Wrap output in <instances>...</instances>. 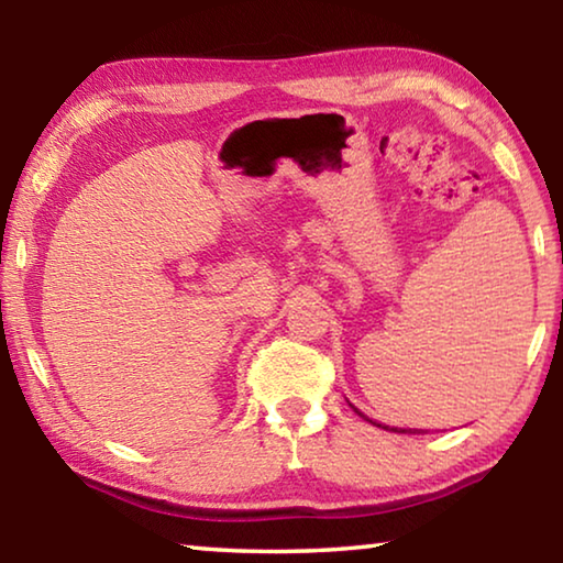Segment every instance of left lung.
<instances>
[{
    "label": "left lung",
    "mask_w": 563,
    "mask_h": 563,
    "mask_svg": "<svg viewBox=\"0 0 563 563\" xmlns=\"http://www.w3.org/2000/svg\"><path fill=\"white\" fill-rule=\"evenodd\" d=\"M395 432H399V430H395ZM402 432H405V430H402Z\"/></svg>",
    "instance_id": "obj_1"
}]
</instances>
